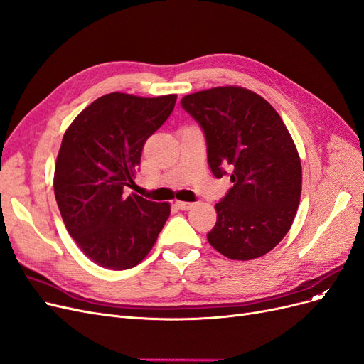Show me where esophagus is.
Instances as JSON below:
<instances>
[{
  "instance_id": "1",
  "label": "esophagus",
  "mask_w": 364,
  "mask_h": 364,
  "mask_svg": "<svg viewBox=\"0 0 364 364\" xmlns=\"http://www.w3.org/2000/svg\"><path fill=\"white\" fill-rule=\"evenodd\" d=\"M175 205H177L180 210H191L193 207L192 203H186V201H177Z\"/></svg>"
}]
</instances>
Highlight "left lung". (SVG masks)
<instances>
[{
  "instance_id": "obj_1",
  "label": "left lung",
  "mask_w": 364,
  "mask_h": 364,
  "mask_svg": "<svg viewBox=\"0 0 364 364\" xmlns=\"http://www.w3.org/2000/svg\"><path fill=\"white\" fill-rule=\"evenodd\" d=\"M181 107L201 125L216 178L232 187L215 205L208 243L231 260L274 250L295 219L302 169L298 149L277 110L255 92L224 86L186 95Z\"/></svg>"
}]
</instances>
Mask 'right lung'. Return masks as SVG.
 <instances>
[{"label":"right lung","instance_id":"obj_1","mask_svg":"<svg viewBox=\"0 0 364 364\" xmlns=\"http://www.w3.org/2000/svg\"><path fill=\"white\" fill-rule=\"evenodd\" d=\"M177 95L107 93L65 132L54 195L68 232L101 267L124 271L142 262L171 213L168 203L130 195L146 139L165 124Z\"/></svg>","mask_w":364,"mask_h":364}]
</instances>
